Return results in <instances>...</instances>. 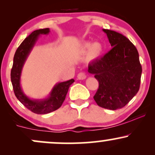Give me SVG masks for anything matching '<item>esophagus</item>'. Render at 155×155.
Instances as JSON below:
<instances>
[{"label": "esophagus", "instance_id": "34e87169", "mask_svg": "<svg viewBox=\"0 0 155 155\" xmlns=\"http://www.w3.org/2000/svg\"><path fill=\"white\" fill-rule=\"evenodd\" d=\"M86 77H87L86 74H85L84 72L79 73V74L77 75V79H79V80L85 79H86Z\"/></svg>", "mask_w": 155, "mask_h": 155}]
</instances>
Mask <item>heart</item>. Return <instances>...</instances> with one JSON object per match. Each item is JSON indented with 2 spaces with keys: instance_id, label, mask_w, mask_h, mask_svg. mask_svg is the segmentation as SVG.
I'll return each mask as SVG.
<instances>
[{
  "instance_id": "b5f03b06",
  "label": "heart",
  "mask_w": 155,
  "mask_h": 155,
  "mask_svg": "<svg viewBox=\"0 0 155 155\" xmlns=\"http://www.w3.org/2000/svg\"><path fill=\"white\" fill-rule=\"evenodd\" d=\"M87 52V59L90 61L97 60L102 55L104 51V47L100 42H95L92 44L89 42L83 44L80 47V51L81 53Z\"/></svg>"
}]
</instances>
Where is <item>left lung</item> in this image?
I'll return each mask as SVG.
<instances>
[{
	"instance_id": "obj_1",
	"label": "left lung",
	"mask_w": 155,
	"mask_h": 155,
	"mask_svg": "<svg viewBox=\"0 0 155 155\" xmlns=\"http://www.w3.org/2000/svg\"><path fill=\"white\" fill-rule=\"evenodd\" d=\"M112 49L103 58L88 65L99 87L94 100L101 107L110 110L123 108L140 87L142 68L133 44L116 31L104 29Z\"/></svg>"
}]
</instances>
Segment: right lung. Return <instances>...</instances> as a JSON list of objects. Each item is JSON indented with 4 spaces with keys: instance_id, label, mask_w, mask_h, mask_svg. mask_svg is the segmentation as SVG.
I'll use <instances>...</instances> for the list:
<instances>
[{
    "instance_id": "1",
    "label": "right lung",
    "mask_w": 155,
    "mask_h": 155,
    "mask_svg": "<svg viewBox=\"0 0 155 155\" xmlns=\"http://www.w3.org/2000/svg\"><path fill=\"white\" fill-rule=\"evenodd\" d=\"M49 33V28H44L36 30L28 35L17 48L14 57L13 65L11 71V80L17 98L28 109L38 114L50 113L58 109L65 101L69 87L71 84L74 82V80L72 79L63 82L58 83L53 87L49 97L41 100H32L27 97L23 92L20 86V76L25 62L34 47L39 35L48 34Z\"/></svg>"
}]
</instances>
